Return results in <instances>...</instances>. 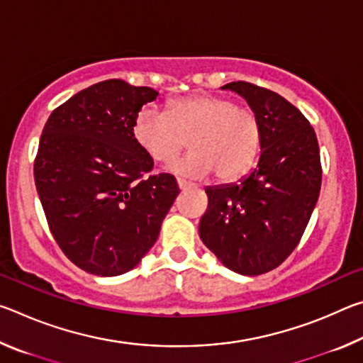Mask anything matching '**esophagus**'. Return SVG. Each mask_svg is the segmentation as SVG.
Returning <instances> with one entry per match:
<instances>
[{
    "mask_svg": "<svg viewBox=\"0 0 363 363\" xmlns=\"http://www.w3.org/2000/svg\"><path fill=\"white\" fill-rule=\"evenodd\" d=\"M177 186H179V189L182 190V189L190 187V186H192V184L187 182V181H184V179H177Z\"/></svg>",
    "mask_w": 363,
    "mask_h": 363,
    "instance_id": "34e87169",
    "label": "esophagus"
}]
</instances>
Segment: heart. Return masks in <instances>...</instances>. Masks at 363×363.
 Masks as SVG:
<instances>
[{
	"label": "heart",
	"mask_w": 363,
	"mask_h": 363,
	"mask_svg": "<svg viewBox=\"0 0 363 363\" xmlns=\"http://www.w3.org/2000/svg\"><path fill=\"white\" fill-rule=\"evenodd\" d=\"M133 138L158 163L174 160L189 139L192 152L173 164L174 173L201 179L214 171L220 181H233L253 167L261 133L250 108L223 96L199 94L169 102L164 113L140 108Z\"/></svg>",
	"instance_id": "heart-1"
}]
</instances>
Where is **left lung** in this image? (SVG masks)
I'll return each mask as SVG.
<instances>
[{
  "label": "left lung",
  "instance_id": "8db88e82",
  "mask_svg": "<svg viewBox=\"0 0 363 363\" xmlns=\"http://www.w3.org/2000/svg\"><path fill=\"white\" fill-rule=\"evenodd\" d=\"M230 89L248 102L261 133L256 168L237 184L206 187L199 232L227 269L261 275L296 248L320 194V150L314 128L280 94L247 82Z\"/></svg>",
  "mask_w": 363,
  "mask_h": 363
}]
</instances>
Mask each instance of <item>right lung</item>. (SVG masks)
<instances>
[{"label": "right lung", "instance_id": "right-lung-1", "mask_svg": "<svg viewBox=\"0 0 363 363\" xmlns=\"http://www.w3.org/2000/svg\"><path fill=\"white\" fill-rule=\"evenodd\" d=\"M158 93L123 79L79 91L49 116L35 158V184L60 250L86 272L115 277L157 242L179 187L174 176L145 177L153 160L133 121Z\"/></svg>", "mask_w": 363, "mask_h": 363}]
</instances>
